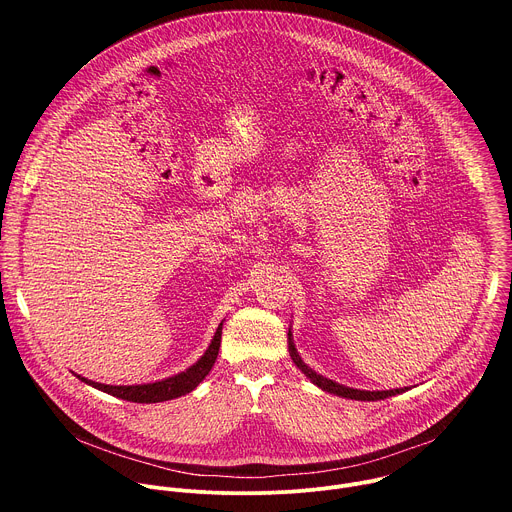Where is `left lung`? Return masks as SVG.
I'll list each match as a JSON object with an SVG mask.
<instances>
[{"label": "left lung", "instance_id": "left-lung-1", "mask_svg": "<svg viewBox=\"0 0 512 512\" xmlns=\"http://www.w3.org/2000/svg\"><path fill=\"white\" fill-rule=\"evenodd\" d=\"M287 350H289V356L291 360H294L296 367L322 391L326 393H332V395H338V397H344V399H354V401H381V399H387V397H395L399 393H405L409 391V387H403V389H389V391H364V389H352V387H346V385H340L320 373H316L312 367H308V364L302 360L296 344H294V334H291V326L287 330Z\"/></svg>", "mask_w": 512, "mask_h": 512}]
</instances>
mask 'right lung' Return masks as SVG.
I'll return each instance as SVG.
<instances>
[{
  "label": "right lung",
  "instance_id": "1",
  "mask_svg": "<svg viewBox=\"0 0 512 512\" xmlns=\"http://www.w3.org/2000/svg\"><path fill=\"white\" fill-rule=\"evenodd\" d=\"M225 322V320H223ZM223 322L218 324L208 348L204 350V354L190 364L186 371H180L178 375H172L168 379L162 381H154V383H141V385H105V383H95L89 381L77 373H72L75 377H79L83 383L113 395L117 399L123 401H131V403H162V401H170V399H178L182 395H188L190 391H194L210 373V369L214 367L216 356H218V348H221V334H223Z\"/></svg>",
  "mask_w": 512,
  "mask_h": 512
}]
</instances>
